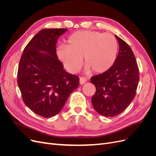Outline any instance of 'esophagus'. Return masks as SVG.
<instances>
[{
  "mask_svg": "<svg viewBox=\"0 0 156 156\" xmlns=\"http://www.w3.org/2000/svg\"><path fill=\"white\" fill-rule=\"evenodd\" d=\"M87 82V79L84 77H81L79 79V83L81 84H83Z\"/></svg>",
  "mask_w": 156,
  "mask_h": 156,
  "instance_id": "1",
  "label": "esophagus"
}]
</instances>
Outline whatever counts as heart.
Masks as SVG:
<instances>
[{"label": "heart", "instance_id": "b5f03b06", "mask_svg": "<svg viewBox=\"0 0 156 156\" xmlns=\"http://www.w3.org/2000/svg\"><path fill=\"white\" fill-rule=\"evenodd\" d=\"M118 53V42L111 33L93 30L73 32L66 41V45L56 49V55L71 73H76L82 65V57L95 73H101L114 64Z\"/></svg>", "mask_w": 156, "mask_h": 156}]
</instances>
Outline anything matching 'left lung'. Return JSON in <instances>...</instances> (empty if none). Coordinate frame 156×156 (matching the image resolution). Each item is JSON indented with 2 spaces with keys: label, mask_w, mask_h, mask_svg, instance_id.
<instances>
[{
  "label": "left lung",
  "mask_w": 156,
  "mask_h": 156,
  "mask_svg": "<svg viewBox=\"0 0 156 156\" xmlns=\"http://www.w3.org/2000/svg\"><path fill=\"white\" fill-rule=\"evenodd\" d=\"M119 53L112 66L90 79L96 87L92 105L99 114L112 117L123 112L133 101L139 81V70L129 45L119 36Z\"/></svg>",
  "instance_id": "8db88e82"
}]
</instances>
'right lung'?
I'll return each mask as SVG.
<instances>
[{
    "instance_id": "add662e5",
    "label": "right lung",
    "mask_w": 156,
    "mask_h": 156,
    "mask_svg": "<svg viewBox=\"0 0 156 156\" xmlns=\"http://www.w3.org/2000/svg\"><path fill=\"white\" fill-rule=\"evenodd\" d=\"M67 30H40L25 48L19 64L17 84L23 100L33 112L45 118L57 115L79 85V77L66 72L56 55L57 40Z\"/></svg>"
}]
</instances>
